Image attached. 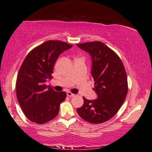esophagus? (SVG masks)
Listing matches in <instances>:
<instances>
[{
    "mask_svg": "<svg viewBox=\"0 0 152 152\" xmlns=\"http://www.w3.org/2000/svg\"><path fill=\"white\" fill-rule=\"evenodd\" d=\"M67 96H69V97H73L75 96V94H74L70 92V91H68V92H67Z\"/></svg>",
    "mask_w": 152,
    "mask_h": 152,
    "instance_id": "1",
    "label": "esophagus"
}]
</instances>
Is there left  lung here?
I'll list each match as a JSON object with an SVG mask.
<instances>
[{"instance_id": "obj_1", "label": "left lung", "mask_w": 152, "mask_h": 152, "mask_svg": "<svg viewBox=\"0 0 152 152\" xmlns=\"http://www.w3.org/2000/svg\"><path fill=\"white\" fill-rule=\"evenodd\" d=\"M77 46L88 52L91 57V76L98 98L87 100L77 108L83 120L99 124L112 118L125 101L128 91L127 74L121 58L114 51L100 41L78 43Z\"/></svg>"}]
</instances>
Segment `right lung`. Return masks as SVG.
Here are the masks:
<instances>
[{
  "mask_svg": "<svg viewBox=\"0 0 152 152\" xmlns=\"http://www.w3.org/2000/svg\"><path fill=\"white\" fill-rule=\"evenodd\" d=\"M73 46L60 40H48L33 49L23 61L17 76V100L25 116L33 123L44 124L54 118L65 91H54L45 83L52 78L59 55Z\"/></svg>",
  "mask_w": 152,
  "mask_h": 152,
  "instance_id": "1",
  "label": "right lung"
}]
</instances>
